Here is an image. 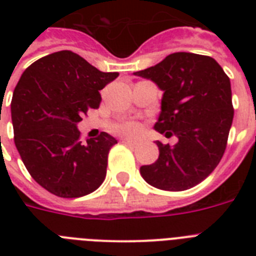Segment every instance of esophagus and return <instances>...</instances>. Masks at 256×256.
<instances>
[{"instance_id": "esophagus-1", "label": "esophagus", "mask_w": 256, "mask_h": 256, "mask_svg": "<svg viewBox=\"0 0 256 256\" xmlns=\"http://www.w3.org/2000/svg\"><path fill=\"white\" fill-rule=\"evenodd\" d=\"M122 144H128V146H130V148H136V142H132V140H122Z\"/></svg>"}]
</instances>
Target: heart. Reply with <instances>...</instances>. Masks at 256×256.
I'll use <instances>...</instances> for the list:
<instances>
[{"label": "heart", "instance_id": "obj_1", "mask_svg": "<svg viewBox=\"0 0 256 256\" xmlns=\"http://www.w3.org/2000/svg\"><path fill=\"white\" fill-rule=\"evenodd\" d=\"M112 132L122 136L128 138H138L144 134V124L136 122V120H124L114 124Z\"/></svg>", "mask_w": 256, "mask_h": 256}]
</instances>
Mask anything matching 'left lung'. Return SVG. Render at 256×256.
Here are the masks:
<instances>
[{"label": "left lung", "instance_id": "8db88e82", "mask_svg": "<svg viewBox=\"0 0 256 256\" xmlns=\"http://www.w3.org/2000/svg\"><path fill=\"white\" fill-rule=\"evenodd\" d=\"M134 74L164 90L154 128L178 138L172 148L158 140V160L142 166L140 175L160 190L196 186L214 171L226 150L234 118L230 78L214 58L184 52Z\"/></svg>", "mask_w": 256, "mask_h": 256}]
</instances>
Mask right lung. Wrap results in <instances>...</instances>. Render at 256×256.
Listing matches in <instances>:
<instances>
[{"instance_id": "1", "label": "right lung", "mask_w": 256, "mask_h": 256, "mask_svg": "<svg viewBox=\"0 0 256 256\" xmlns=\"http://www.w3.org/2000/svg\"><path fill=\"white\" fill-rule=\"evenodd\" d=\"M118 76L62 50L37 60L20 78L10 104L14 144L32 178L52 194L78 198L104 180L116 140L100 132L84 144L77 124L100 108V90Z\"/></svg>"}]
</instances>
